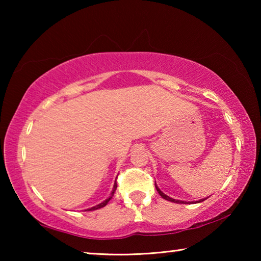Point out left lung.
Returning <instances> with one entry per match:
<instances>
[{
    "instance_id": "8db88e82",
    "label": "left lung",
    "mask_w": 261,
    "mask_h": 261,
    "mask_svg": "<svg viewBox=\"0 0 261 261\" xmlns=\"http://www.w3.org/2000/svg\"><path fill=\"white\" fill-rule=\"evenodd\" d=\"M155 188H156V191L159 192V194H160V196L163 198V199H166V200H168V201H171V202H176V204H191V202H201V201H204L206 198H204V199H200V200H198V201H184V200H177V199H174V198H170L169 196H167V194H165L163 193L160 189L158 188V185H156V183H155Z\"/></svg>"
}]
</instances>
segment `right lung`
<instances>
[{
	"mask_svg": "<svg viewBox=\"0 0 261 261\" xmlns=\"http://www.w3.org/2000/svg\"><path fill=\"white\" fill-rule=\"evenodd\" d=\"M116 188H117V184H116V182L114 183V188H113V191H112V193H110V196L107 198V199L106 200H103L102 202H100V204H98V205H95V206H93V207H91V208H87V210H85V211H95V210H99V208H102V207H105L106 205L108 204L109 202V200L112 199L113 198V196H114V193H115V191H116Z\"/></svg>",
	"mask_w": 261,
	"mask_h": 261,
	"instance_id": "obj_1",
	"label": "right lung"
}]
</instances>
